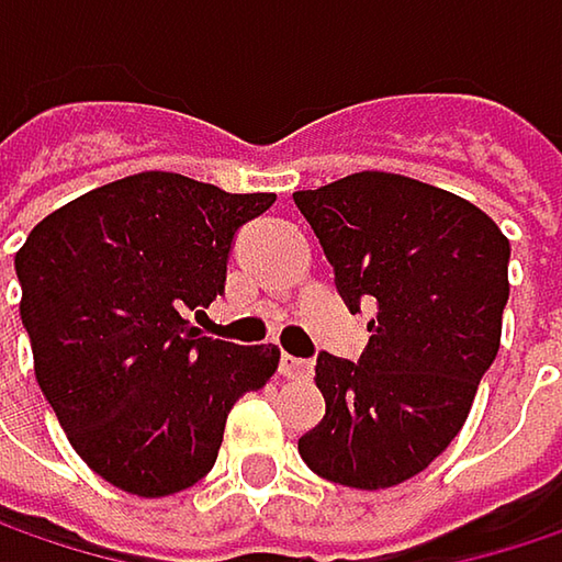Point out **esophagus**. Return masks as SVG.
I'll return each instance as SVG.
<instances>
[{
    "instance_id": "obj_1",
    "label": "esophagus",
    "mask_w": 562,
    "mask_h": 562,
    "mask_svg": "<svg viewBox=\"0 0 562 562\" xmlns=\"http://www.w3.org/2000/svg\"><path fill=\"white\" fill-rule=\"evenodd\" d=\"M280 374L285 378V381H308V378H312V361H305V358H292V355H282Z\"/></svg>"
}]
</instances>
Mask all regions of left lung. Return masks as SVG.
I'll return each mask as SVG.
<instances>
[{"instance_id": "1", "label": "left lung", "mask_w": 562, "mask_h": 562, "mask_svg": "<svg viewBox=\"0 0 562 562\" xmlns=\"http://www.w3.org/2000/svg\"><path fill=\"white\" fill-rule=\"evenodd\" d=\"M292 201L345 305L374 308L358 361L318 351L325 416L299 439V456L335 485L391 488L446 452L472 409L502 345L510 244L465 198L387 171Z\"/></svg>"}]
</instances>
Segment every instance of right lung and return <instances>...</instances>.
<instances>
[{"mask_svg":"<svg viewBox=\"0 0 562 562\" xmlns=\"http://www.w3.org/2000/svg\"><path fill=\"white\" fill-rule=\"evenodd\" d=\"M277 194L143 171L48 214L15 254L35 378L77 456L110 485L162 498L201 482L231 406L267 387L273 345L201 335L237 231Z\"/></svg>","mask_w":562,"mask_h":562,"instance_id":"right-lung-1","label":"right lung"}]
</instances>
